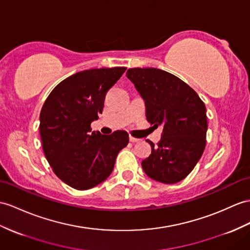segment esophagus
Instances as JSON below:
<instances>
[{
	"label": "esophagus",
	"instance_id": "1",
	"mask_svg": "<svg viewBox=\"0 0 250 250\" xmlns=\"http://www.w3.org/2000/svg\"><path fill=\"white\" fill-rule=\"evenodd\" d=\"M129 141L132 142V143H136V142H139V141H140V139H137V138H135V137L130 136V137H129Z\"/></svg>",
	"mask_w": 250,
	"mask_h": 250
}]
</instances>
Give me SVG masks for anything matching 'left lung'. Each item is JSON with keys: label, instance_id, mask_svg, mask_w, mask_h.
<instances>
[{"label": "left lung", "instance_id": "1", "mask_svg": "<svg viewBox=\"0 0 250 250\" xmlns=\"http://www.w3.org/2000/svg\"><path fill=\"white\" fill-rule=\"evenodd\" d=\"M126 76L145 101L146 120L161 140L151 146L142 167L151 179L176 184L190 174L206 146L208 123L205 103L188 83L171 73L155 68L128 69Z\"/></svg>", "mask_w": 250, "mask_h": 250}]
</instances>
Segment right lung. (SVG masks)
<instances>
[{
    "instance_id": "add662e5",
    "label": "right lung",
    "mask_w": 250,
    "mask_h": 250,
    "mask_svg": "<svg viewBox=\"0 0 250 250\" xmlns=\"http://www.w3.org/2000/svg\"><path fill=\"white\" fill-rule=\"evenodd\" d=\"M125 66L91 69L63 79L47 96L40 112V137L47 162L59 179L76 190H88L111 174L128 133L104 136L91 131L103 112L105 97Z\"/></svg>"
}]
</instances>
